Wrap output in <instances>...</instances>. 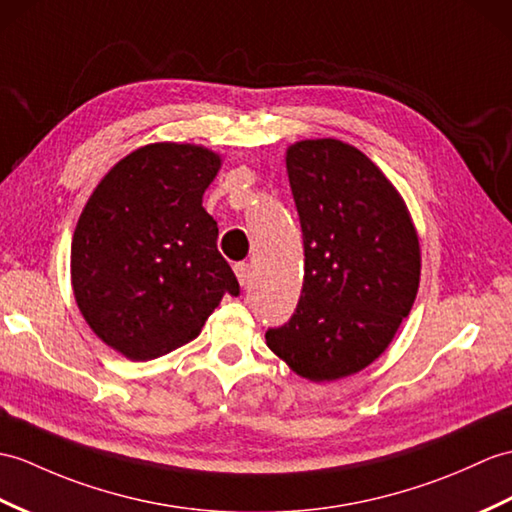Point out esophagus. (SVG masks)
Here are the masks:
<instances>
[{"label":"esophagus","mask_w":512,"mask_h":512,"mask_svg":"<svg viewBox=\"0 0 512 512\" xmlns=\"http://www.w3.org/2000/svg\"><path fill=\"white\" fill-rule=\"evenodd\" d=\"M233 270H235L237 281H240L242 288H246L248 281H251V266L244 264V261H242V264H235V268H233Z\"/></svg>","instance_id":"34e87169"}]
</instances>
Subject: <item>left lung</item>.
Returning <instances> with one entry per match:
<instances>
[{
    "instance_id": "1",
    "label": "left lung",
    "mask_w": 512,
    "mask_h": 512,
    "mask_svg": "<svg viewBox=\"0 0 512 512\" xmlns=\"http://www.w3.org/2000/svg\"><path fill=\"white\" fill-rule=\"evenodd\" d=\"M285 168L303 231L296 312L266 344L296 375L334 382L362 371L412 310L421 248L406 202L364 152L338 139L296 141Z\"/></svg>"
}]
</instances>
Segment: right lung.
Returning a JSON list of instances; mask_svg holds the SVG:
<instances>
[{
  "instance_id": "right-lung-1",
  "label": "right lung",
  "mask_w": 512,
  "mask_h": 512,
  "mask_svg": "<svg viewBox=\"0 0 512 512\" xmlns=\"http://www.w3.org/2000/svg\"><path fill=\"white\" fill-rule=\"evenodd\" d=\"M220 157L150 144L115 163L71 240V285L93 334L146 362L194 340L224 294H240L202 194Z\"/></svg>"
}]
</instances>
